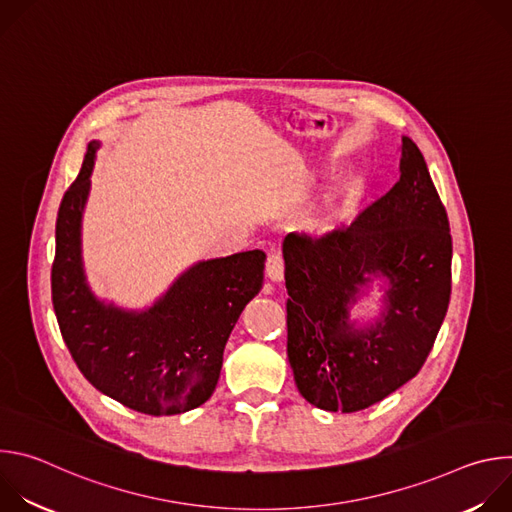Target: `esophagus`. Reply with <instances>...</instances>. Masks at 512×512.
I'll return each mask as SVG.
<instances>
[{
    "instance_id": "esophagus-1",
    "label": "esophagus",
    "mask_w": 512,
    "mask_h": 512,
    "mask_svg": "<svg viewBox=\"0 0 512 512\" xmlns=\"http://www.w3.org/2000/svg\"><path fill=\"white\" fill-rule=\"evenodd\" d=\"M283 271H285V263H283V257L281 253L273 251L267 255V261H265V273L271 281H281L283 279Z\"/></svg>"
}]
</instances>
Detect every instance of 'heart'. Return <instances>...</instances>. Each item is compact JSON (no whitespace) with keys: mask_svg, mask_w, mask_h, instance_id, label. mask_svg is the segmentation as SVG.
Here are the masks:
<instances>
[{"mask_svg":"<svg viewBox=\"0 0 512 512\" xmlns=\"http://www.w3.org/2000/svg\"><path fill=\"white\" fill-rule=\"evenodd\" d=\"M326 221H328V218H322V223H320V225H326Z\"/></svg>","mask_w":512,"mask_h":512,"instance_id":"obj_1","label":"heart"}]
</instances>
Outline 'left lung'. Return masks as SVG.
<instances>
[{
  "instance_id": "8db88e82",
  "label": "left lung",
  "mask_w": 512,
  "mask_h": 512,
  "mask_svg": "<svg viewBox=\"0 0 512 512\" xmlns=\"http://www.w3.org/2000/svg\"><path fill=\"white\" fill-rule=\"evenodd\" d=\"M399 182L348 227L283 243L287 358L302 397L324 411L367 409L411 381L442 328L452 294V235L417 145L403 137ZM371 274L390 279L371 329L347 322Z\"/></svg>"
}]
</instances>
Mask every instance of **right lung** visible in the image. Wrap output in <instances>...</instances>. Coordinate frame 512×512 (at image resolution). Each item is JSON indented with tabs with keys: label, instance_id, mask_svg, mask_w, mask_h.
Masks as SVG:
<instances>
[{
	"label": "right lung",
	"instance_id": "add662e5",
	"mask_svg": "<svg viewBox=\"0 0 512 512\" xmlns=\"http://www.w3.org/2000/svg\"><path fill=\"white\" fill-rule=\"evenodd\" d=\"M97 141L89 143L77 180L56 218L52 304L66 348L85 379L145 415L190 411L212 395L225 344L263 283L265 253L245 251L190 267L148 312L99 302L85 283L81 218Z\"/></svg>",
	"mask_w": 512,
	"mask_h": 512
}]
</instances>
